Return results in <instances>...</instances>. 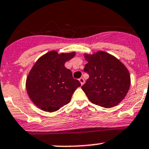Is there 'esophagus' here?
Masks as SVG:
<instances>
[{
  "label": "esophagus",
  "mask_w": 149,
  "mask_h": 149,
  "mask_svg": "<svg viewBox=\"0 0 149 149\" xmlns=\"http://www.w3.org/2000/svg\"><path fill=\"white\" fill-rule=\"evenodd\" d=\"M79 81H80V83L81 85H83V84H84V82H85V81H84V79H83V78H80V79H79Z\"/></svg>",
  "instance_id": "esophagus-1"
}]
</instances>
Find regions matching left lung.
<instances>
[{"instance_id":"obj_1","label":"left lung","mask_w":149,"mask_h":149,"mask_svg":"<svg viewBox=\"0 0 149 149\" xmlns=\"http://www.w3.org/2000/svg\"><path fill=\"white\" fill-rule=\"evenodd\" d=\"M84 70L89 78L81 86L88 100L103 107L118 104L127 94L130 85L129 72L123 63L103 51L85 55Z\"/></svg>"}]
</instances>
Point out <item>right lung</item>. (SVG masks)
I'll return each instance as SVG.
<instances>
[{"label": "right lung", "mask_w": 149, "mask_h": 149, "mask_svg": "<svg viewBox=\"0 0 149 149\" xmlns=\"http://www.w3.org/2000/svg\"><path fill=\"white\" fill-rule=\"evenodd\" d=\"M75 52L61 55L51 51L42 56L30 70L26 79V90L30 99L46 112H55L70 102L75 90L81 86L73 79L65 63Z\"/></svg>", "instance_id": "1"}]
</instances>
